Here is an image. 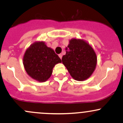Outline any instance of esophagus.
I'll return each instance as SVG.
<instances>
[{
    "mask_svg": "<svg viewBox=\"0 0 123 123\" xmlns=\"http://www.w3.org/2000/svg\"><path fill=\"white\" fill-rule=\"evenodd\" d=\"M59 57H60V58L61 59H62V54H60L58 55Z\"/></svg>",
    "mask_w": 123,
    "mask_h": 123,
    "instance_id": "esophagus-1",
    "label": "esophagus"
}]
</instances>
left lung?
I'll use <instances>...</instances> for the list:
<instances>
[{"label": "left lung", "instance_id": "8db88e82", "mask_svg": "<svg viewBox=\"0 0 123 123\" xmlns=\"http://www.w3.org/2000/svg\"><path fill=\"white\" fill-rule=\"evenodd\" d=\"M62 61L74 80L83 81L94 72L97 57L94 49L86 41L72 39L66 48Z\"/></svg>", "mask_w": 123, "mask_h": 123}]
</instances>
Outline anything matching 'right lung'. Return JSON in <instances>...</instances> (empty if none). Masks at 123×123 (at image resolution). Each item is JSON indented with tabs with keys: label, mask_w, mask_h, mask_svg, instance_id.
<instances>
[{
	"label": "right lung",
	"mask_w": 123,
	"mask_h": 123,
	"mask_svg": "<svg viewBox=\"0 0 123 123\" xmlns=\"http://www.w3.org/2000/svg\"><path fill=\"white\" fill-rule=\"evenodd\" d=\"M61 62L58 55L44 42H37L31 44L23 58L26 73L32 79L40 82L49 79L53 73L54 66Z\"/></svg>",
	"instance_id": "1"
}]
</instances>
